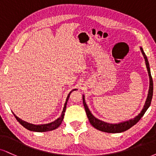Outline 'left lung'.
<instances>
[{"label": "left lung", "mask_w": 156, "mask_h": 156, "mask_svg": "<svg viewBox=\"0 0 156 156\" xmlns=\"http://www.w3.org/2000/svg\"><path fill=\"white\" fill-rule=\"evenodd\" d=\"M140 50L143 55L145 58V65H146V68L147 70V73H148L149 76V79H150V86H149V90H148V94H147L146 101H145V105H144L143 109L140 112L138 115L136 116L135 118L131 119L127 121L119 122L118 124H109L107 122H103L101 120H99L94 117V115L91 114V112H90L89 109H88L87 104H86V101H85V96L83 95V106L86 110V114H87V117L89 120L90 125L96 129H98V130L104 132V133H122V132H125L127 129H129V128H131L133 126L135 125L136 123H137V122L141 119V117L144 115V114L145 113V112L147 111V109H148L150 105H151L152 98H153V78H152L151 73V69H150L149 66V62L147 60V58L145 55V52L143 50V48L140 47Z\"/></svg>", "instance_id": "1"}]
</instances>
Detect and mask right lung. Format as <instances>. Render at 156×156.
<instances>
[{"label":"right lung","instance_id":"right-lung-1","mask_svg":"<svg viewBox=\"0 0 156 156\" xmlns=\"http://www.w3.org/2000/svg\"><path fill=\"white\" fill-rule=\"evenodd\" d=\"M76 90V89L72 90L69 93V94L68 95V97H67V98H66V103H65V104H64L63 110H62V114H61L60 117L58 118L56 120H55L54 122H50V123L44 124V125H33V124L28 123V122L23 121V120L21 119L20 118L16 117V115H15L14 113H13V115H14V117H16V119H17V121L19 122L23 127H25L26 129H29V130L33 131V132H38V133L53 130V129H57V128H58L59 126L61 125V123H62V120H63V118H64L65 112H66V105H67V103H68L69 97H70V94H71V92L73 91V90Z\"/></svg>","mask_w":156,"mask_h":156}]
</instances>
